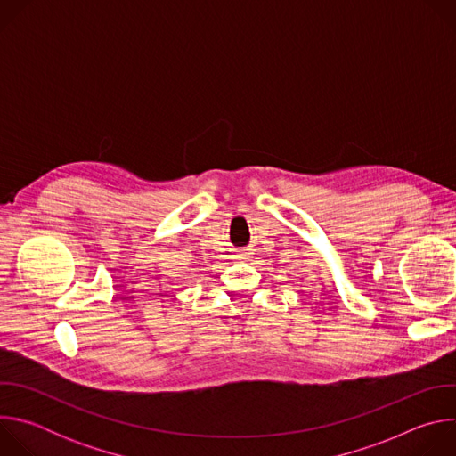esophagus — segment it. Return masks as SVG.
<instances>
[{"label": "esophagus", "instance_id": "1", "mask_svg": "<svg viewBox=\"0 0 456 456\" xmlns=\"http://www.w3.org/2000/svg\"><path fill=\"white\" fill-rule=\"evenodd\" d=\"M243 254H247V252H243Z\"/></svg>", "mask_w": 456, "mask_h": 456}]
</instances>
